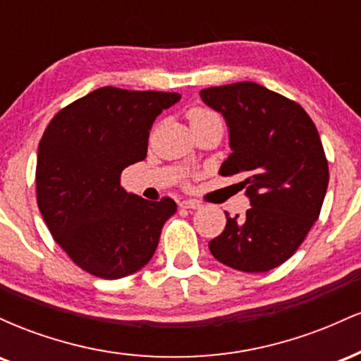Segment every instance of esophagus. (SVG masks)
Masks as SVG:
<instances>
[{
    "mask_svg": "<svg viewBox=\"0 0 361 361\" xmlns=\"http://www.w3.org/2000/svg\"><path fill=\"white\" fill-rule=\"evenodd\" d=\"M180 207L181 209H200V202H197V200H183V202H180Z\"/></svg>",
    "mask_w": 361,
    "mask_h": 361,
    "instance_id": "34e87169",
    "label": "esophagus"
}]
</instances>
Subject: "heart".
<instances>
[{
	"mask_svg": "<svg viewBox=\"0 0 361 361\" xmlns=\"http://www.w3.org/2000/svg\"><path fill=\"white\" fill-rule=\"evenodd\" d=\"M190 120L193 123H204V122H212V120H219L221 122V117L217 114L209 109H193L190 111Z\"/></svg>",
	"mask_w": 361,
	"mask_h": 361,
	"instance_id": "heart-1",
	"label": "heart"
}]
</instances>
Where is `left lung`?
I'll return each instance as SVG.
<instances>
[{
	"instance_id": "8db88e82",
	"label": "left lung",
	"mask_w": 361,
	"mask_h": 361,
	"mask_svg": "<svg viewBox=\"0 0 361 361\" xmlns=\"http://www.w3.org/2000/svg\"><path fill=\"white\" fill-rule=\"evenodd\" d=\"M229 127L221 175H241L251 200L209 243L214 258L239 271L263 273L293 255L321 214L329 168L312 118L297 102L251 81L200 91Z\"/></svg>"
}]
</instances>
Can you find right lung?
<instances>
[{"mask_svg": "<svg viewBox=\"0 0 361 361\" xmlns=\"http://www.w3.org/2000/svg\"><path fill=\"white\" fill-rule=\"evenodd\" d=\"M178 93L105 86L57 111L37 152V205L56 243L78 267L115 280L154 255L173 198L149 202L120 186L127 166L147 154L157 115Z\"/></svg>", "mask_w": 361, "mask_h": 361, "instance_id": "right-lung-1", "label": "right lung"}]
</instances>
